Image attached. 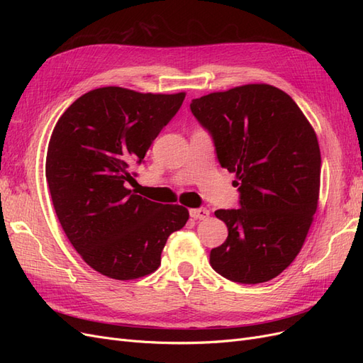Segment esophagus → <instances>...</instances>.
Wrapping results in <instances>:
<instances>
[{
    "label": "esophagus",
    "instance_id": "obj_1",
    "mask_svg": "<svg viewBox=\"0 0 363 363\" xmlns=\"http://www.w3.org/2000/svg\"><path fill=\"white\" fill-rule=\"evenodd\" d=\"M191 216L194 219H206L208 216V211L204 207H200V208H191Z\"/></svg>",
    "mask_w": 363,
    "mask_h": 363
}]
</instances>
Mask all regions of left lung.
Wrapping results in <instances>:
<instances>
[{
  "label": "left lung",
  "mask_w": 363,
  "mask_h": 363,
  "mask_svg": "<svg viewBox=\"0 0 363 363\" xmlns=\"http://www.w3.org/2000/svg\"><path fill=\"white\" fill-rule=\"evenodd\" d=\"M191 112L239 191L240 208L215 212L228 236L211 251L212 268L245 284L277 277L300 252L318 207L321 152L311 123L286 92L263 83L195 98Z\"/></svg>",
  "instance_id": "8db88e82"
}]
</instances>
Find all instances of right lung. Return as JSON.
I'll return each mask as SVG.
<instances>
[{
  "instance_id": "obj_1",
  "label": "right lung",
  "mask_w": 363,
  "mask_h": 363,
  "mask_svg": "<svg viewBox=\"0 0 363 363\" xmlns=\"http://www.w3.org/2000/svg\"><path fill=\"white\" fill-rule=\"evenodd\" d=\"M180 94H140L107 86L82 95L57 121L45 174L54 211L83 260L106 277L133 280L160 265L188 208L160 204L131 189L130 167L179 112Z\"/></svg>"
}]
</instances>
